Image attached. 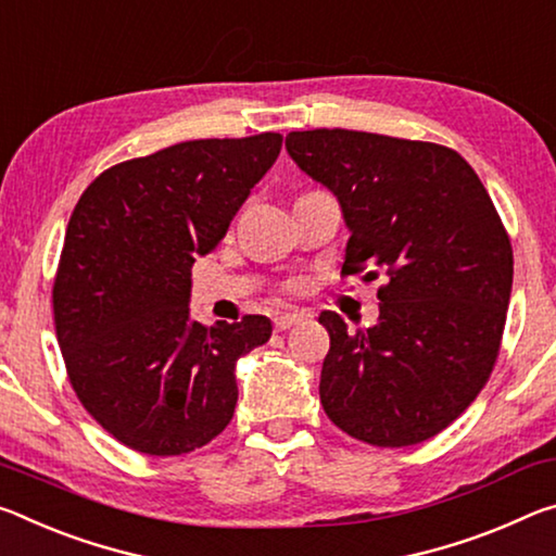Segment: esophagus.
<instances>
[{"label": "esophagus", "mask_w": 556, "mask_h": 556, "mask_svg": "<svg viewBox=\"0 0 556 556\" xmlns=\"http://www.w3.org/2000/svg\"><path fill=\"white\" fill-rule=\"evenodd\" d=\"M303 320H307L305 313H280V315L273 317V327H276L278 332H283V330H290V327L303 323Z\"/></svg>", "instance_id": "esophagus-1"}]
</instances>
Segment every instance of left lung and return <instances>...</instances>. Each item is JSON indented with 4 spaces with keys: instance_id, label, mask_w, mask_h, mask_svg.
<instances>
[{
    "instance_id": "left-lung-1",
    "label": "left lung",
    "mask_w": 556,
    "mask_h": 556,
    "mask_svg": "<svg viewBox=\"0 0 556 556\" xmlns=\"http://www.w3.org/2000/svg\"><path fill=\"white\" fill-rule=\"evenodd\" d=\"M286 150L338 197L350 229L342 273L389 278L369 330L320 315L325 414L379 448L433 439L485 387L503 340L513 245L493 199L435 142L320 127L290 132Z\"/></svg>"
}]
</instances>
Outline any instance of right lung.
Segmentation results:
<instances>
[{"label": "right lung", "instance_id": "1", "mask_svg": "<svg viewBox=\"0 0 556 556\" xmlns=\"http://www.w3.org/2000/svg\"><path fill=\"white\" fill-rule=\"evenodd\" d=\"M280 148L278 132L172 144L105 169L73 208L53 280L59 348L78 402L127 448L181 456L229 426L236 359L273 327L192 320V266Z\"/></svg>", "mask_w": 556, "mask_h": 556}]
</instances>
